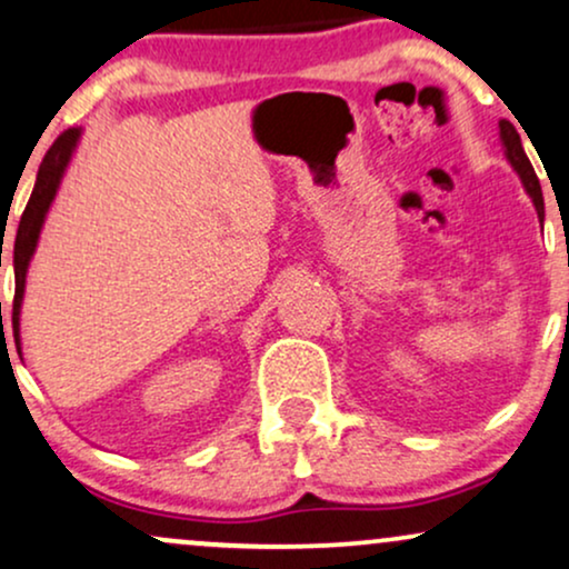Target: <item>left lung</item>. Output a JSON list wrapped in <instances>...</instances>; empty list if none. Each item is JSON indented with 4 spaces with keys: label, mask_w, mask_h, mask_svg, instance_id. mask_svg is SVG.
Instances as JSON below:
<instances>
[{
    "label": "left lung",
    "mask_w": 569,
    "mask_h": 569,
    "mask_svg": "<svg viewBox=\"0 0 569 569\" xmlns=\"http://www.w3.org/2000/svg\"><path fill=\"white\" fill-rule=\"evenodd\" d=\"M500 138H503L506 157H509V162L513 164V170H517L519 176H522L525 189L532 197V202H536L538 218H543V191H540L536 170H532L530 159H527V153L522 149V140H519L517 127H513L511 122H506V119H500Z\"/></svg>",
    "instance_id": "8db88e82"
}]
</instances>
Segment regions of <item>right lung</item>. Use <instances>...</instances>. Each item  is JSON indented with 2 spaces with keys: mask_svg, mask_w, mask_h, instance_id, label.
I'll return each instance as SVG.
<instances>
[{
  "mask_svg": "<svg viewBox=\"0 0 569 569\" xmlns=\"http://www.w3.org/2000/svg\"><path fill=\"white\" fill-rule=\"evenodd\" d=\"M77 140H79V130H66V132H60L56 143L50 146V151L44 153L42 164H39L37 183H33L29 204H26L23 216H20V226H18V233H16V298H12V336H16L18 353H20L18 313H20V300H23L26 269H29L33 247H37L44 212L50 210L52 197H56V191H58L60 176H63L66 164H69L71 151H73V146H77Z\"/></svg>",
  "mask_w": 569,
  "mask_h": 569,
  "instance_id": "add662e5",
  "label": "right lung"
}]
</instances>
